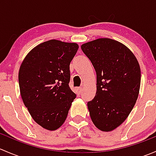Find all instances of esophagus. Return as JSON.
Returning a JSON list of instances; mask_svg holds the SVG:
<instances>
[{"mask_svg": "<svg viewBox=\"0 0 156 156\" xmlns=\"http://www.w3.org/2000/svg\"><path fill=\"white\" fill-rule=\"evenodd\" d=\"M81 91H82V88L81 87H77L76 88V92L78 94H80L81 93Z\"/></svg>", "mask_w": 156, "mask_h": 156, "instance_id": "34e87169", "label": "esophagus"}]
</instances>
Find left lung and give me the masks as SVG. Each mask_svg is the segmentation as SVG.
<instances>
[{
  "mask_svg": "<svg viewBox=\"0 0 156 156\" xmlns=\"http://www.w3.org/2000/svg\"><path fill=\"white\" fill-rule=\"evenodd\" d=\"M97 72V93L87 103L93 123L103 131L122 125L139 94L141 73L137 59L124 44L99 38L81 45Z\"/></svg>",
  "mask_w": 156,
  "mask_h": 156,
  "instance_id": "left-lung-1",
  "label": "left lung"
}]
</instances>
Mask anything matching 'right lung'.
Returning a JSON list of instances; mask_svg holds the SVG:
<instances>
[{
    "mask_svg": "<svg viewBox=\"0 0 156 156\" xmlns=\"http://www.w3.org/2000/svg\"><path fill=\"white\" fill-rule=\"evenodd\" d=\"M78 50L75 43L50 40L31 50L20 66L19 84L26 107L36 123L49 130L66 119L76 94L69 87V65Z\"/></svg>",
    "mask_w": 156,
    "mask_h": 156,
    "instance_id": "add662e5",
    "label": "right lung"
}]
</instances>
